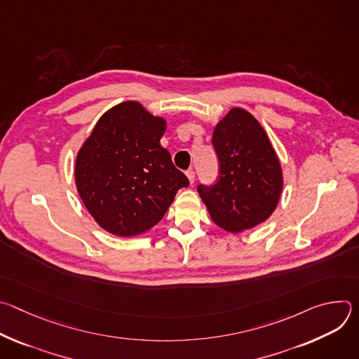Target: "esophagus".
<instances>
[{
    "label": "esophagus",
    "mask_w": 359,
    "mask_h": 359,
    "mask_svg": "<svg viewBox=\"0 0 359 359\" xmlns=\"http://www.w3.org/2000/svg\"><path fill=\"white\" fill-rule=\"evenodd\" d=\"M186 175H187V177H189V182L193 184V182H194V176H196L194 170H193V169H189V170L186 172Z\"/></svg>",
    "instance_id": "1"
}]
</instances>
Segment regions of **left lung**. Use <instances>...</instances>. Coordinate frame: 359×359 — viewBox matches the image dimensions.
Wrapping results in <instances>:
<instances>
[{
    "label": "left lung",
    "mask_w": 359,
    "mask_h": 359,
    "mask_svg": "<svg viewBox=\"0 0 359 359\" xmlns=\"http://www.w3.org/2000/svg\"><path fill=\"white\" fill-rule=\"evenodd\" d=\"M212 143L220 176L212 186L198 184L197 191L213 222L230 233L266 222L278 204L283 172L260 122L233 108L216 125Z\"/></svg>",
    "instance_id": "left-lung-1"
}]
</instances>
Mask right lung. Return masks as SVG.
Instances as JSON below:
<instances>
[{"mask_svg":"<svg viewBox=\"0 0 359 359\" xmlns=\"http://www.w3.org/2000/svg\"><path fill=\"white\" fill-rule=\"evenodd\" d=\"M166 121L139 102L111 108L96 122L78 151L75 183L95 222L121 237L158 224L177 193L189 186L161 146Z\"/></svg>","mask_w":359,"mask_h":359,"instance_id":"right-lung-1","label":"right lung"}]
</instances>
